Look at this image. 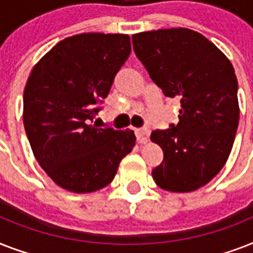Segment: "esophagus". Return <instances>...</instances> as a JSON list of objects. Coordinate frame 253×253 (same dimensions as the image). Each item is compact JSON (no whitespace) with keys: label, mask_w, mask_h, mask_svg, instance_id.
Here are the masks:
<instances>
[{"label":"esophagus","mask_w":253,"mask_h":253,"mask_svg":"<svg viewBox=\"0 0 253 253\" xmlns=\"http://www.w3.org/2000/svg\"><path fill=\"white\" fill-rule=\"evenodd\" d=\"M135 135H136L139 143H147V140H148V130H146V128H136Z\"/></svg>","instance_id":"obj_1"}]
</instances>
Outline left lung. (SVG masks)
I'll use <instances>...</instances> for the list:
<instances>
[{"label":"left lung","instance_id":"obj_1","mask_svg":"<svg viewBox=\"0 0 253 253\" xmlns=\"http://www.w3.org/2000/svg\"><path fill=\"white\" fill-rule=\"evenodd\" d=\"M132 47L164 95L181 102L176 126L151 134L164 152L152 177L168 192L197 190L223 168L235 140L239 102L234 67L214 43L189 29L135 34Z\"/></svg>","mask_w":253,"mask_h":253}]
</instances>
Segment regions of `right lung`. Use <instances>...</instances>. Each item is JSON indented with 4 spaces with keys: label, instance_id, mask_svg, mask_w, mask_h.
Returning a JSON list of instances; mask_svg holds the SVG:
<instances>
[{
    "label": "right lung",
    "instance_id": "right-lung-1",
    "mask_svg": "<svg viewBox=\"0 0 253 253\" xmlns=\"http://www.w3.org/2000/svg\"><path fill=\"white\" fill-rule=\"evenodd\" d=\"M131 53L125 34L65 38L38 61L23 93V125L39 166L65 190L109 185L135 146L134 131L91 125Z\"/></svg>",
    "mask_w": 253,
    "mask_h": 253
}]
</instances>
